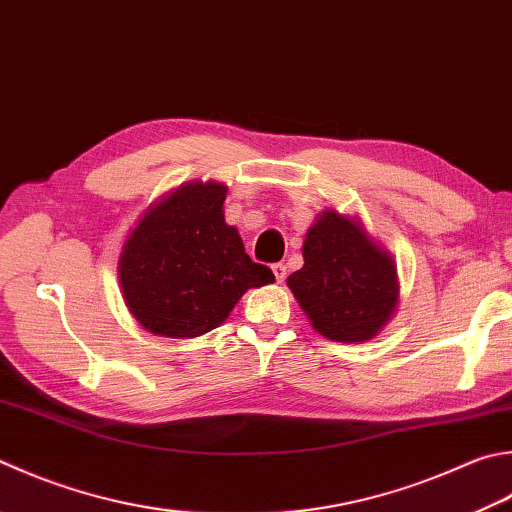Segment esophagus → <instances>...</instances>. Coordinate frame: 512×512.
Masks as SVG:
<instances>
[{
    "label": "esophagus",
    "instance_id": "34e87169",
    "mask_svg": "<svg viewBox=\"0 0 512 512\" xmlns=\"http://www.w3.org/2000/svg\"><path fill=\"white\" fill-rule=\"evenodd\" d=\"M272 272H274V276H276V281H278V283H283V281H285V276H287V267H285L283 263H276V265H272Z\"/></svg>",
    "mask_w": 512,
    "mask_h": 512
}]
</instances>
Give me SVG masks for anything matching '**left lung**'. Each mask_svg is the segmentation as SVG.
I'll return each mask as SVG.
<instances>
[{
    "mask_svg": "<svg viewBox=\"0 0 512 512\" xmlns=\"http://www.w3.org/2000/svg\"><path fill=\"white\" fill-rule=\"evenodd\" d=\"M303 260V267L289 274L287 287L325 339L372 341L397 314V263L361 218L323 209L305 234Z\"/></svg>",
    "mask_w": 512,
    "mask_h": 512,
    "instance_id": "obj_1",
    "label": "left lung"
}]
</instances>
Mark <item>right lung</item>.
I'll use <instances>...</instances> for the list:
<instances>
[{"instance_id": "add662e5", "label": "right lung", "mask_w": 512, "mask_h": 512, "mask_svg": "<svg viewBox=\"0 0 512 512\" xmlns=\"http://www.w3.org/2000/svg\"><path fill=\"white\" fill-rule=\"evenodd\" d=\"M227 185L191 180L144 211L118 258L124 305L144 330L196 339L223 325L247 289L274 283L225 223Z\"/></svg>"}]
</instances>
